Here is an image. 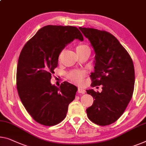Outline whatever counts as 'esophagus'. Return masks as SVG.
<instances>
[{"label":"esophagus","instance_id":"esophagus-1","mask_svg":"<svg viewBox=\"0 0 146 146\" xmlns=\"http://www.w3.org/2000/svg\"><path fill=\"white\" fill-rule=\"evenodd\" d=\"M78 93H80V94H84V93H85V90L79 88L78 89Z\"/></svg>","mask_w":146,"mask_h":146}]
</instances>
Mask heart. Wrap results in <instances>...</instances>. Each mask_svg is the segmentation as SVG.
<instances>
[{"label": "heart", "instance_id": "obj_1", "mask_svg": "<svg viewBox=\"0 0 146 146\" xmlns=\"http://www.w3.org/2000/svg\"><path fill=\"white\" fill-rule=\"evenodd\" d=\"M87 50H90V48H89L88 46L84 44H80L77 47V52H83ZM62 52H61V53L60 54V57L61 55H62ZM84 75H85L84 71L80 70L71 71L68 73V77L69 79L78 84H80L82 83V81H83Z\"/></svg>", "mask_w": 146, "mask_h": 146}]
</instances>
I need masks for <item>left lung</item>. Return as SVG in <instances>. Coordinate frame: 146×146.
Listing matches in <instances>:
<instances>
[{
	"instance_id": "left-lung-1",
	"label": "left lung",
	"mask_w": 146,
	"mask_h": 146,
	"mask_svg": "<svg viewBox=\"0 0 146 146\" xmlns=\"http://www.w3.org/2000/svg\"><path fill=\"white\" fill-rule=\"evenodd\" d=\"M95 52L91 86L102 85L101 92L93 89L87 94L94 99L86 109L88 119L100 126L116 121L125 111L134 92L135 75L132 58L119 41L110 33L79 27Z\"/></svg>"
}]
</instances>
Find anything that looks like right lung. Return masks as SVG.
<instances>
[{"label": "right lung", "mask_w": 146, "mask_h": 146, "mask_svg": "<svg viewBox=\"0 0 146 146\" xmlns=\"http://www.w3.org/2000/svg\"><path fill=\"white\" fill-rule=\"evenodd\" d=\"M75 39L83 40L77 27L46 25L26 43L19 54L16 75L19 96L33 119L42 125L62 122L75 98L77 86L65 81L57 87L50 82L60 54Z\"/></svg>", "instance_id": "1"}]
</instances>
